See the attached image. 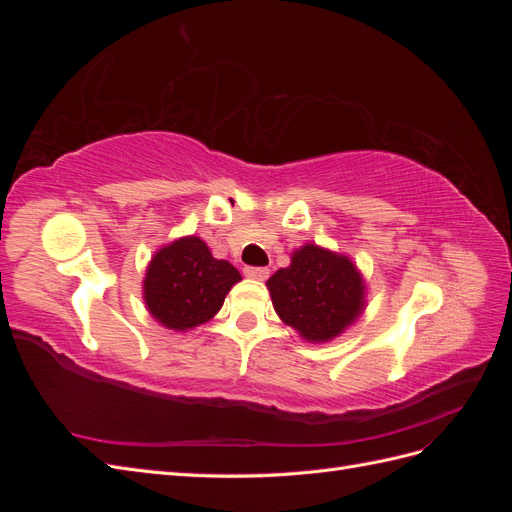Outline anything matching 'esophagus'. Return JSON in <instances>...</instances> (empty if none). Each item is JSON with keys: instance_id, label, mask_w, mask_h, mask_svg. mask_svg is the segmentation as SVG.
Instances as JSON below:
<instances>
[{"instance_id": "esophagus-1", "label": "esophagus", "mask_w": 512, "mask_h": 512, "mask_svg": "<svg viewBox=\"0 0 512 512\" xmlns=\"http://www.w3.org/2000/svg\"><path fill=\"white\" fill-rule=\"evenodd\" d=\"M245 277H250V280H258V282H265L269 277V269L267 267H245L243 269Z\"/></svg>"}]
</instances>
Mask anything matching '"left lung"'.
<instances>
[{
	"mask_svg": "<svg viewBox=\"0 0 512 512\" xmlns=\"http://www.w3.org/2000/svg\"><path fill=\"white\" fill-rule=\"evenodd\" d=\"M267 288L277 316L307 342H329L365 309V282L354 262L320 245L305 243L290 265L275 271Z\"/></svg>",
	"mask_w": 512,
	"mask_h": 512,
	"instance_id": "1",
	"label": "left lung"
}]
</instances>
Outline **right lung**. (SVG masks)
<instances>
[{
    "label": "right lung",
    "mask_w": 512,
    "mask_h": 512,
    "mask_svg": "<svg viewBox=\"0 0 512 512\" xmlns=\"http://www.w3.org/2000/svg\"><path fill=\"white\" fill-rule=\"evenodd\" d=\"M237 282L241 273L228 260L213 258L207 243L192 235L153 254L143 280V299L162 327L188 331L218 314Z\"/></svg>",
    "instance_id": "obj_1"
}]
</instances>
